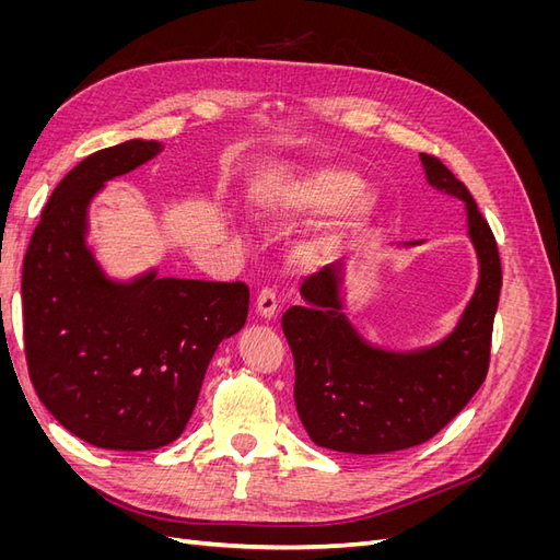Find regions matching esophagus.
<instances>
[{
    "instance_id": "34e87169",
    "label": "esophagus",
    "mask_w": 560,
    "mask_h": 560,
    "mask_svg": "<svg viewBox=\"0 0 560 560\" xmlns=\"http://www.w3.org/2000/svg\"><path fill=\"white\" fill-rule=\"evenodd\" d=\"M257 313L264 319L276 317V313H278V296H276V292H270V290H261L259 292V296H257Z\"/></svg>"
}]
</instances>
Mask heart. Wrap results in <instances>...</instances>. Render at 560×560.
I'll return each instance as SVG.
<instances>
[{"mask_svg":"<svg viewBox=\"0 0 560 560\" xmlns=\"http://www.w3.org/2000/svg\"><path fill=\"white\" fill-rule=\"evenodd\" d=\"M378 202V194L364 189L362 177L343 167H322L299 179L264 184L249 194L254 217L273 226H292L338 210L329 226L303 238L292 252L294 264L308 270L329 264L343 243L374 219Z\"/></svg>","mask_w":560,"mask_h":560,"instance_id":"1","label":"heart"}]
</instances>
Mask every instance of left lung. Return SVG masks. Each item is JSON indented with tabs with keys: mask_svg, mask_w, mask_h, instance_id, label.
Instances as JSON below:
<instances>
[{
	"mask_svg": "<svg viewBox=\"0 0 560 560\" xmlns=\"http://www.w3.org/2000/svg\"><path fill=\"white\" fill-rule=\"evenodd\" d=\"M432 189L465 202L479 280L455 327L432 346L393 350L366 341L346 313V270L336 261L301 287L303 306L282 315L294 354V401L322 448L378 455L428 442L465 409L488 374L502 268L488 222L448 167L420 154ZM422 241L404 243L411 249Z\"/></svg>",
	"mask_w": 560,
	"mask_h": 560,
	"instance_id": "obj_1",
	"label": "left lung"
}]
</instances>
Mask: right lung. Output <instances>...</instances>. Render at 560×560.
<instances>
[{
    "mask_svg": "<svg viewBox=\"0 0 560 560\" xmlns=\"http://www.w3.org/2000/svg\"><path fill=\"white\" fill-rule=\"evenodd\" d=\"M163 151L156 140L100 149L50 194L23 264L32 385L65 430L97 448L151 451L189 422L217 346L245 327L243 282L112 278L89 243L107 182Z\"/></svg>",
    "mask_w": 560,
    "mask_h": 560,
    "instance_id": "obj_1",
    "label": "right lung"
}]
</instances>
